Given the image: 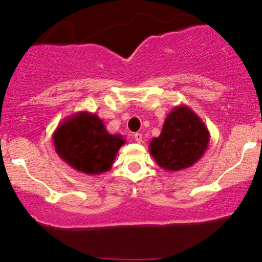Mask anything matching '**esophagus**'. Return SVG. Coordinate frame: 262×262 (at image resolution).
<instances>
[{"label": "esophagus", "instance_id": "esophagus-1", "mask_svg": "<svg viewBox=\"0 0 262 262\" xmlns=\"http://www.w3.org/2000/svg\"><path fill=\"white\" fill-rule=\"evenodd\" d=\"M134 140L137 141V143H141V141H143V135H141L140 133H135L134 134Z\"/></svg>", "mask_w": 262, "mask_h": 262}]
</instances>
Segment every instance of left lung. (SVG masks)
<instances>
[{"label":"left lung","mask_w":262,"mask_h":262,"mask_svg":"<svg viewBox=\"0 0 262 262\" xmlns=\"http://www.w3.org/2000/svg\"><path fill=\"white\" fill-rule=\"evenodd\" d=\"M209 130L202 119L186 104L167 114L159 137L152 138L149 151L156 164L170 172L193 166L209 144Z\"/></svg>","instance_id":"obj_1"}]
</instances>
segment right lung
I'll return each mask as SVG.
<instances>
[{"instance_id": "obj_1", "label": "right lung", "mask_w": 262, "mask_h": 262, "mask_svg": "<svg viewBox=\"0 0 262 262\" xmlns=\"http://www.w3.org/2000/svg\"><path fill=\"white\" fill-rule=\"evenodd\" d=\"M124 144L123 135L108 133L103 121L89 111L65 118L53 133V145L59 158L90 176L110 170Z\"/></svg>"}]
</instances>
